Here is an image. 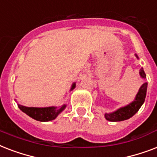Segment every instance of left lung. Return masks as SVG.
<instances>
[{
    "instance_id": "obj_1",
    "label": "left lung",
    "mask_w": 157,
    "mask_h": 157,
    "mask_svg": "<svg viewBox=\"0 0 157 157\" xmlns=\"http://www.w3.org/2000/svg\"><path fill=\"white\" fill-rule=\"evenodd\" d=\"M135 57L138 59H139L136 54H135ZM139 75L144 80L146 79V74L144 72L143 67L139 71ZM147 89V82H144L140 86L134 101H132L131 103L124 107H120L114 112H110V113H105L104 117L106 120L112 122L122 121H125V120L129 119L130 117H133L142 107V105L144 104L145 98H146Z\"/></svg>"
}]
</instances>
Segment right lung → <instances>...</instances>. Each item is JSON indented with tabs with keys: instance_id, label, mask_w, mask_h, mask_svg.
Masks as SVG:
<instances>
[{
	"instance_id": "right-lung-1",
	"label": "right lung",
	"mask_w": 157,
	"mask_h": 157,
	"mask_svg": "<svg viewBox=\"0 0 157 157\" xmlns=\"http://www.w3.org/2000/svg\"><path fill=\"white\" fill-rule=\"evenodd\" d=\"M76 87V82L71 85V90H72ZM18 108L23 112L32 117L33 119L38 121H53L66 108L67 105L63 104L59 107H26L23 105L18 104Z\"/></svg>"
}]
</instances>
